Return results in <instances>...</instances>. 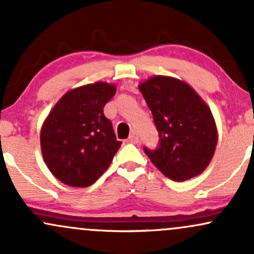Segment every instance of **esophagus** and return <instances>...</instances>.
I'll return each mask as SVG.
<instances>
[{
  "label": "esophagus",
  "mask_w": 254,
  "mask_h": 254,
  "mask_svg": "<svg viewBox=\"0 0 254 254\" xmlns=\"http://www.w3.org/2000/svg\"><path fill=\"white\" fill-rule=\"evenodd\" d=\"M127 141H129L130 143H138V136H137V133L136 132L131 133L129 138H127Z\"/></svg>",
  "instance_id": "esophagus-1"
}]
</instances>
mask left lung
Returning a JSON list of instances; mask_svg holds the SVG:
<instances>
[{"label": "left lung", "mask_w": 254, "mask_h": 254, "mask_svg": "<svg viewBox=\"0 0 254 254\" xmlns=\"http://www.w3.org/2000/svg\"><path fill=\"white\" fill-rule=\"evenodd\" d=\"M160 136L155 150L144 148L154 166L168 179L185 182L210 164L217 127L210 107L185 81L154 75L138 84Z\"/></svg>", "instance_id": "1"}]
</instances>
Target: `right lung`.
<instances>
[{"instance_id":"obj_1","label":"right lung","mask_w":254,"mask_h":254,"mask_svg":"<svg viewBox=\"0 0 254 254\" xmlns=\"http://www.w3.org/2000/svg\"><path fill=\"white\" fill-rule=\"evenodd\" d=\"M116 84L98 82L76 87L52 107L40 130L43 159L60 182L72 188L94 184L109 168L122 142L104 106Z\"/></svg>"}]
</instances>
